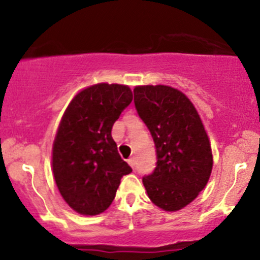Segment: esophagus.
Instances as JSON below:
<instances>
[{
    "instance_id": "1",
    "label": "esophagus",
    "mask_w": 260,
    "mask_h": 260,
    "mask_svg": "<svg viewBox=\"0 0 260 260\" xmlns=\"http://www.w3.org/2000/svg\"><path fill=\"white\" fill-rule=\"evenodd\" d=\"M127 162H128V165H129L131 167H132L133 169H135V167H136V159H135V157L129 158V159H128Z\"/></svg>"
}]
</instances>
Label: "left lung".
Returning <instances> with one entry per match:
<instances>
[{"mask_svg": "<svg viewBox=\"0 0 260 260\" xmlns=\"http://www.w3.org/2000/svg\"><path fill=\"white\" fill-rule=\"evenodd\" d=\"M135 106L154 141L157 163L143 177L149 199L167 212L194 201L208 183L213 157L198 112L184 93L169 86H138Z\"/></svg>", "mask_w": 260, "mask_h": 260, "instance_id": "obj_1", "label": "left lung"}]
</instances>
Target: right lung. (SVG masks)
<instances>
[{"mask_svg":"<svg viewBox=\"0 0 260 260\" xmlns=\"http://www.w3.org/2000/svg\"><path fill=\"white\" fill-rule=\"evenodd\" d=\"M128 86L98 83L82 89L66 109L52 148V169L66 203L83 215L105 212L123 176L112 127L132 102Z\"/></svg>","mask_w":260,"mask_h":260,"instance_id":"right-lung-1","label":"right lung"}]
</instances>
